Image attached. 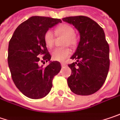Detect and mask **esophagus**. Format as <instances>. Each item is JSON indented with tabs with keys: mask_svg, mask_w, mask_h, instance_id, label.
Returning a JSON list of instances; mask_svg holds the SVG:
<instances>
[{
	"mask_svg": "<svg viewBox=\"0 0 120 120\" xmlns=\"http://www.w3.org/2000/svg\"><path fill=\"white\" fill-rule=\"evenodd\" d=\"M61 65L62 67H63V66H65L67 64H66V63H65V62H62V63H61Z\"/></svg>",
	"mask_w": 120,
	"mask_h": 120,
	"instance_id": "1",
	"label": "esophagus"
}]
</instances>
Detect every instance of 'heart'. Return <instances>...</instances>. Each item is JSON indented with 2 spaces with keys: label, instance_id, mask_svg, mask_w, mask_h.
Listing matches in <instances>:
<instances>
[{
  "label": "heart",
  "instance_id": "obj_1",
  "mask_svg": "<svg viewBox=\"0 0 120 120\" xmlns=\"http://www.w3.org/2000/svg\"><path fill=\"white\" fill-rule=\"evenodd\" d=\"M55 34L57 36H63L65 37L63 45L75 46L78 44V38L74 34V30L70 25L61 24L55 28ZM44 41L46 46L49 49H52L55 43V36L51 30L46 31L44 36ZM71 51L68 47L58 48L52 52V58L53 60L61 61L65 60L71 55Z\"/></svg>",
  "mask_w": 120,
  "mask_h": 120
}]
</instances>
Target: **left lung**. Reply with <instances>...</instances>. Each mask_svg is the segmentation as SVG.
<instances>
[{"instance_id": "obj_1", "label": "left lung", "mask_w": 120, "mask_h": 120, "mask_svg": "<svg viewBox=\"0 0 120 120\" xmlns=\"http://www.w3.org/2000/svg\"><path fill=\"white\" fill-rule=\"evenodd\" d=\"M62 20L72 24L80 34V42L68 65L71 74L68 78L70 90L78 95L96 93L105 82L109 69V47L103 28L90 18L74 16Z\"/></svg>"}]
</instances>
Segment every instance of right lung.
I'll use <instances>...</instances> for the list:
<instances>
[{"instance_id": "1", "label": "right lung", "mask_w": 120, "mask_h": 120, "mask_svg": "<svg viewBox=\"0 0 120 120\" xmlns=\"http://www.w3.org/2000/svg\"><path fill=\"white\" fill-rule=\"evenodd\" d=\"M61 23L59 19L33 16L15 30L9 43L8 64L16 87L25 96L38 99L51 91L54 76L61 69L59 61H51L44 41L45 32ZM49 61L46 67L40 61Z\"/></svg>"}]
</instances>
